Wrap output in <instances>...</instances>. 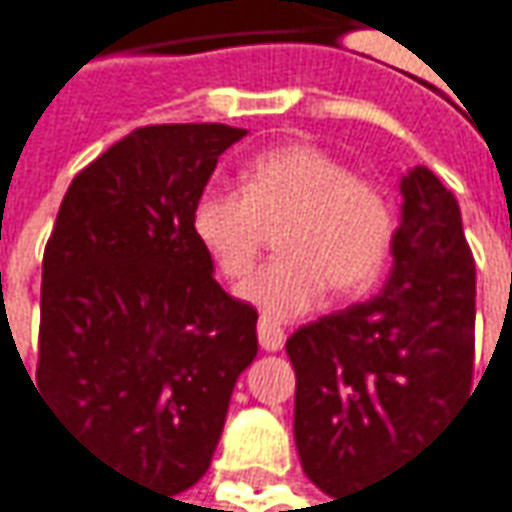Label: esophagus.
<instances>
[{
  "label": "esophagus",
  "mask_w": 512,
  "mask_h": 512,
  "mask_svg": "<svg viewBox=\"0 0 512 512\" xmlns=\"http://www.w3.org/2000/svg\"><path fill=\"white\" fill-rule=\"evenodd\" d=\"M257 340H260L263 351H280L286 345V331L272 323L269 317H260L257 320Z\"/></svg>",
  "instance_id": "obj_1"
}]
</instances>
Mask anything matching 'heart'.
<instances>
[{
  "label": "heart",
  "instance_id": "b5f03b06",
  "mask_svg": "<svg viewBox=\"0 0 512 512\" xmlns=\"http://www.w3.org/2000/svg\"><path fill=\"white\" fill-rule=\"evenodd\" d=\"M277 226L280 257L238 291L272 320L309 314L328 289L340 300L365 294L397 235L391 198L317 144L260 152L243 189L212 186L192 206V235L226 280L252 272Z\"/></svg>",
  "mask_w": 512,
  "mask_h": 512
}]
</instances>
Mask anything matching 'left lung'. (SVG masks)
Listing matches in <instances>:
<instances>
[{
	"label": "left lung",
	"mask_w": 512,
	"mask_h": 512,
	"mask_svg": "<svg viewBox=\"0 0 512 512\" xmlns=\"http://www.w3.org/2000/svg\"><path fill=\"white\" fill-rule=\"evenodd\" d=\"M399 189L388 283L286 343L300 465L334 499L428 448L473 388L476 263L459 203L428 167L411 169Z\"/></svg>",
	"instance_id": "obj_1"
}]
</instances>
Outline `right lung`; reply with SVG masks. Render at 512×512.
Segmentation results:
<instances>
[{
    "instance_id": "1",
    "label": "right lung",
    "mask_w": 512,
    "mask_h": 512,
    "mask_svg": "<svg viewBox=\"0 0 512 512\" xmlns=\"http://www.w3.org/2000/svg\"><path fill=\"white\" fill-rule=\"evenodd\" d=\"M243 135H124L73 178L42 260L36 394L87 453L169 496L206 473L257 354V311L218 286L192 235V206Z\"/></svg>"
}]
</instances>
